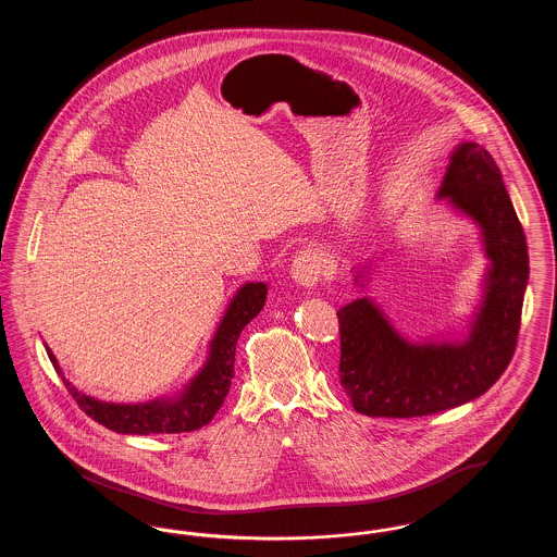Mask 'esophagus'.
Masks as SVG:
<instances>
[{
  "instance_id": "esophagus-1",
  "label": "esophagus",
  "mask_w": 557,
  "mask_h": 557,
  "mask_svg": "<svg viewBox=\"0 0 557 557\" xmlns=\"http://www.w3.org/2000/svg\"><path fill=\"white\" fill-rule=\"evenodd\" d=\"M325 275V259L318 250H302L292 261V280L302 288H313Z\"/></svg>"
}]
</instances>
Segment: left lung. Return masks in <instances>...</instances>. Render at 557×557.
Segmentation results:
<instances>
[{
    "instance_id": "1",
    "label": "left lung",
    "mask_w": 557,
    "mask_h": 557,
    "mask_svg": "<svg viewBox=\"0 0 557 557\" xmlns=\"http://www.w3.org/2000/svg\"><path fill=\"white\" fill-rule=\"evenodd\" d=\"M438 198L482 227L486 298L461 345H411L368 298L338 311L341 384L370 418H422L474 400L502 377L518 345L529 246L497 162L474 141L459 144Z\"/></svg>"
}]
</instances>
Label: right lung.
<instances>
[{"mask_svg":"<svg viewBox=\"0 0 557 557\" xmlns=\"http://www.w3.org/2000/svg\"><path fill=\"white\" fill-rule=\"evenodd\" d=\"M267 300L265 284H246L234 296L225 318L216 327L212 338L209 361L202 371L187 384L184 395L177 398H160L144 405H114L96 398L85 397L69 380L62 377L71 397L77 400L94 422L114 430L119 434H180L194 432L209 424L214 413L221 409L230 393L234 377L236 345L239 332L257 318ZM48 357L55 371L62 375L58 361L48 348Z\"/></svg>","mask_w":557,"mask_h":557,"instance_id":"obj_1","label":"right lung"}]
</instances>
